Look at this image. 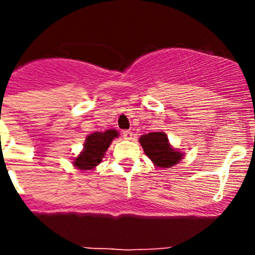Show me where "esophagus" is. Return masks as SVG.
Returning a JSON list of instances; mask_svg holds the SVG:
<instances>
[{
	"label": "esophagus",
	"mask_w": 255,
	"mask_h": 255,
	"mask_svg": "<svg viewBox=\"0 0 255 255\" xmlns=\"http://www.w3.org/2000/svg\"><path fill=\"white\" fill-rule=\"evenodd\" d=\"M132 135L134 134H132L130 130H124L123 131V136H124V139H126V140H131Z\"/></svg>",
	"instance_id": "esophagus-1"
}]
</instances>
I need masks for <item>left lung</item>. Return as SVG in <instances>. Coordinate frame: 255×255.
Segmentation results:
<instances>
[{"instance_id":"left-lung-1","label":"left lung","mask_w":255,"mask_h":255,"mask_svg":"<svg viewBox=\"0 0 255 255\" xmlns=\"http://www.w3.org/2000/svg\"><path fill=\"white\" fill-rule=\"evenodd\" d=\"M145 154L159 167H171L181 159V153L170 147L163 132H149L139 139Z\"/></svg>"}]
</instances>
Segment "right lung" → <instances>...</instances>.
<instances>
[{
  "instance_id": "add662e5",
  "label": "right lung",
  "mask_w": 255,
  "mask_h": 255,
  "mask_svg": "<svg viewBox=\"0 0 255 255\" xmlns=\"http://www.w3.org/2000/svg\"><path fill=\"white\" fill-rule=\"evenodd\" d=\"M117 135L119 132L116 130H106L105 132H94L87 136L84 150L76 157L74 164L80 170H92L96 167L97 164L102 162L105 152Z\"/></svg>"
}]
</instances>
